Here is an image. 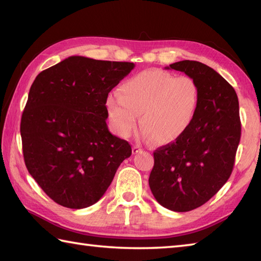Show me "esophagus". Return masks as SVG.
<instances>
[{"label": "esophagus", "mask_w": 261, "mask_h": 261, "mask_svg": "<svg viewBox=\"0 0 261 261\" xmlns=\"http://www.w3.org/2000/svg\"><path fill=\"white\" fill-rule=\"evenodd\" d=\"M141 151H142L141 147H139V146L132 147V153H138V152H141Z\"/></svg>", "instance_id": "34e87169"}]
</instances>
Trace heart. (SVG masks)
Here are the masks:
<instances>
[{
    "instance_id": "b5f03b06",
    "label": "heart",
    "mask_w": 261,
    "mask_h": 261,
    "mask_svg": "<svg viewBox=\"0 0 261 261\" xmlns=\"http://www.w3.org/2000/svg\"><path fill=\"white\" fill-rule=\"evenodd\" d=\"M198 101L199 88L192 77L145 70L122 83L119 96L109 95L107 109L120 137L127 138L134 132L140 115L143 139L167 145L190 127Z\"/></svg>"
}]
</instances>
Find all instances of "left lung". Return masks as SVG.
<instances>
[{
	"instance_id": "obj_1",
	"label": "left lung",
	"mask_w": 261,
	"mask_h": 261,
	"mask_svg": "<svg viewBox=\"0 0 261 261\" xmlns=\"http://www.w3.org/2000/svg\"><path fill=\"white\" fill-rule=\"evenodd\" d=\"M166 69L192 77L199 101L185 134L153 152L149 186L164 207L188 212L213 197L232 173L241 137L239 101L234 88L205 64L181 60Z\"/></svg>"
}]
</instances>
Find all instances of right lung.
<instances>
[{"instance_id":"add662e5","label":"right lung","mask_w":261,"mask_h":261,"mask_svg":"<svg viewBox=\"0 0 261 261\" xmlns=\"http://www.w3.org/2000/svg\"><path fill=\"white\" fill-rule=\"evenodd\" d=\"M134 63L71 56L32 83L21 119L27 169L53 201L68 208L95 204L132 153L107 124L109 93Z\"/></svg>"}]
</instances>
